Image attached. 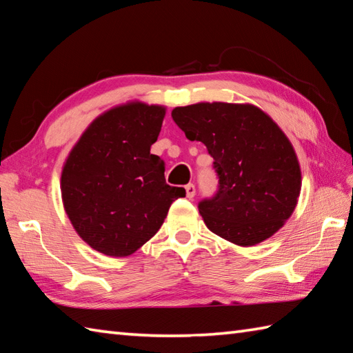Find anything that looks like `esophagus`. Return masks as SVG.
Returning a JSON list of instances; mask_svg holds the SVG:
<instances>
[{
    "mask_svg": "<svg viewBox=\"0 0 353 353\" xmlns=\"http://www.w3.org/2000/svg\"><path fill=\"white\" fill-rule=\"evenodd\" d=\"M185 190H186V197H188L190 200L196 196V186H194L192 183H188L185 186Z\"/></svg>",
    "mask_w": 353,
    "mask_h": 353,
    "instance_id": "obj_1",
    "label": "esophagus"
}]
</instances>
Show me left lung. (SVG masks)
<instances>
[{
	"label": "left lung",
	"mask_w": 353,
	"mask_h": 353,
	"mask_svg": "<svg viewBox=\"0 0 353 353\" xmlns=\"http://www.w3.org/2000/svg\"><path fill=\"white\" fill-rule=\"evenodd\" d=\"M171 117L214 157L220 188L199 205L206 228L241 247L273 236L294 212L302 188L296 150L273 118L250 103L201 101Z\"/></svg>",
	"instance_id": "1"
}]
</instances>
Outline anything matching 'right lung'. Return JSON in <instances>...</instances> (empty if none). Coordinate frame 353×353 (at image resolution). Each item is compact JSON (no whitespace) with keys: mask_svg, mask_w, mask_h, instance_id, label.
<instances>
[{"mask_svg":"<svg viewBox=\"0 0 353 353\" xmlns=\"http://www.w3.org/2000/svg\"><path fill=\"white\" fill-rule=\"evenodd\" d=\"M167 108L127 101L103 112L66 156L61 191L65 212L83 241L124 258L154 236L185 190L165 182V162L150 153Z\"/></svg>","mask_w":353,"mask_h":353,"instance_id":"obj_1","label":"right lung"}]
</instances>
